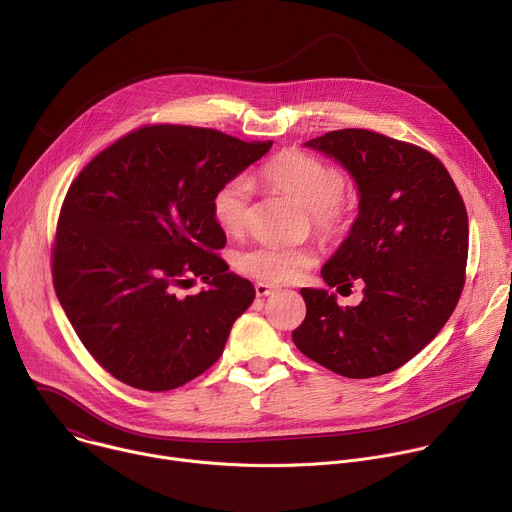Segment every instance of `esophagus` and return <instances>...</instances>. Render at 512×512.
Returning <instances> with one entry per match:
<instances>
[{"mask_svg":"<svg viewBox=\"0 0 512 512\" xmlns=\"http://www.w3.org/2000/svg\"><path fill=\"white\" fill-rule=\"evenodd\" d=\"M277 287H273V285H267V283H255V291H257V296L259 298H267V296H271L273 291H275Z\"/></svg>","mask_w":512,"mask_h":512,"instance_id":"obj_1","label":"esophagus"}]
</instances>
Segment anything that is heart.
<instances>
[{
    "label": "heart",
    "mask_w": 512,
    "mask_h": 512,
    "mask_svg": "<svg viewBox=\"0 0 512 512\" xmlns=\"http://www.w3.org/2000/svg\"><path fill=\"white\" fill-rule=\"evenodd\" d=\"M261 178L277 192L306 206L320 233L334 235L342 229V192L346 182L330 164L296 150H287L263 166ZM249 198L251 182L247 178L239 176L227 180L212 198L216 225L229 235H241L247 227ZM316 261L318 253L308 245L289 247L259 243L239 255L237 267L245 275L265 283H289L302 277Z\"/></svg>",
    "instance_id": "b5f03b06"
}]
</instances>
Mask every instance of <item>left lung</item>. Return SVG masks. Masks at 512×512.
<instances>
[{
	"mask_svg": "<svg viewBox=\"0 0 512 512\" xmlns=\"http://www.w3.org/2000/svg\"><path fill=\"white\" fill-rule=\"evenodd\" d=\"M340 164L358 216L324 263L330 287H362L340 308L328 289L304 287L306 320L294 344L348 379L387 375L423 350L452 316L468 259V214L444 164L417 145L369 129H338L304 143Z\"/></svg>",
	"mask_w": 512,
	"mask_h": 512,
	"instance_id": "1",
	"label": "left lung"
}]
</instances>
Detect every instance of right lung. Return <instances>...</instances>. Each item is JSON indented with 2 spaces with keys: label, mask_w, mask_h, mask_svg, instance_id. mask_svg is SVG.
I'll return each instance as SVG.
<instances>
[{
  "label": "right lung",
  "mask_w": 512,
  "mask_h": 512,
  "mask_svg": "<svg viewBox=\"0 0 512 512\" xmlns=\"http://www.w3.org/2000/svg\"><path fill=\"white\" fill-rule=\"evenodd\" d=\"M273 141L186 125L137 129L68 188L52 259L54 289L101 367L141 391H170L223 354L255 287L214 255L227 243L214 192ZM200 276L196 297L177 289Z\"/></svg>",
  "instance_id": "obj_1"
}]
</instances>
